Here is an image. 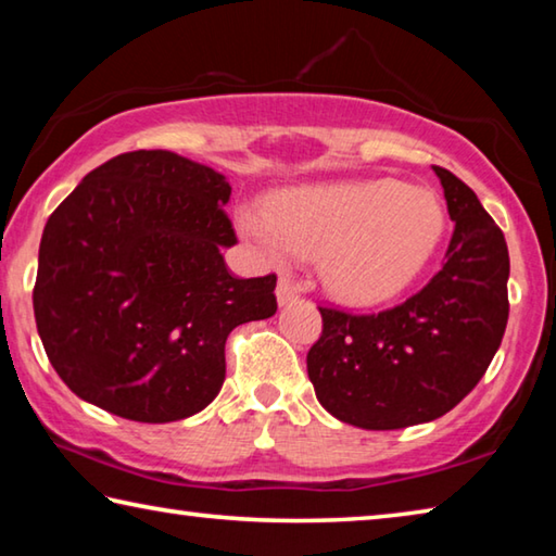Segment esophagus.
Listing matches in <instances>:
<instances>
[{"label": "esophagus", "instance_id": "1", "mask_svg": "<svg viewBox=\"0 0 556 556\" xmlns=\"http://www.w3.org/2000/svg\"><path fill=\"white\" fill-rule=\"evenodd\" d=\"M296 289H294V285H291L289 279H279V285H277V304L279 306H289V304H294L296 301Z\"/></svg>", "mask_w": 556, "mask_h": 556}]
</instances>
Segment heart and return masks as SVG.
Returning a JSON list of instances; mask_svg holds the SVG:
<instances>
[{"mask_svg": "<svg viewBox=\"0 0 556 556\" xmlns=\"http://www.w3.org/2000/svg\"><path fill=\"white\" fill-rule=\"evenodd\" d=\"M238 228L257 255L281 265L318 257V277L348 304H382L402 294L434 257L446 230L437 191L397 178L299 186L269 208L244 203Z\"/></svg>", "mask_w": 556, "mask_h": 556, "instance_id": "b5f03b06", "label": "heart"}]
</instances>
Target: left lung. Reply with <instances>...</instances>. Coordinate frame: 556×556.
Masks as SVG:
<instances>
[{"instance_id": "obj_1", "label": "left lung", "mask_w": 556, "mask_h": 556, "mask_svg": "<svg viewBox=\"0 0 556 556\" xmlns=\"http://www.w3.org/2000/svg\"><path fill=\"white\" fill-rule=\"evenodd\" d=\"M446 262L419 294L370 316L318 308L324 333L306 355L321 407L345 425L388 431L444 417L483 378L507 326L510 257L478 195L446 168Z\"/></svg>"}]
</instances>
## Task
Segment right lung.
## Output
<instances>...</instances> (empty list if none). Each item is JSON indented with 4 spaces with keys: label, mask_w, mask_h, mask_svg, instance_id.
Returning <instances> with one entry per match:
<instances>
[{
    "label": "right lung",
    "mask_w": 556,
    "mask_h": 556,
    "mask_svg": "<svg viewBox=\"0 0 556 556\" xmlns=\"http://www.w3.org/2000/svg\"><path fill=\"white\" fill-rule=\"evenodd\" d=\"M215 168L166 149L110 159L46 223L34 287L43 351L68 388L144 425L201 412L235 326L277 312V277L238 279Z\"/></svg>",
    "instance_id": "1"
}]
</instances>
